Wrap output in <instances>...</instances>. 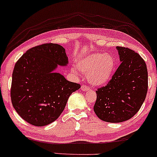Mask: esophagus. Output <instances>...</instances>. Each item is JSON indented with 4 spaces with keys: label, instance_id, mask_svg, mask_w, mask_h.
<instances>
[{
    "label": "esophagus",
    "instance_id": "obj_1",
    "mask_svg": "<svg viewBox=\"0 0 157 157\" xmlns=\"http://www.w3.org/2000/svg\"><path fill=\"white\" fill-rule=\"evenodd\" d=\"M81 89H82V90H83V91H88L90 90V88L87 87V86H86V85H82V87H81Z\"/></svg>",
    "mask_w": 157,
    "mask_h": 157
}]
</instances>
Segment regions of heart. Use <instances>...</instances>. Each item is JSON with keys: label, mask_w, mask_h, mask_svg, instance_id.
I'll use <instances>...</instances> for the list:
<instances>
[{"label": "heart", "mask_w": 157, "mask_h": 157, "mask_svg": "<svg viewBox=\"0 0 157 157\" xmlns=\"http://www.w3.org/2000/svg\"><path fill=\"white\" fill-rule=\"evenodd\" d=\"M77 67L87 74V81L92 85L102 86L111 79L116 68V59L110 53L94 52L79 60ZM72 71L77 74L75 70Z\"/></svg>", "instance_id": "1"}]
</instances>
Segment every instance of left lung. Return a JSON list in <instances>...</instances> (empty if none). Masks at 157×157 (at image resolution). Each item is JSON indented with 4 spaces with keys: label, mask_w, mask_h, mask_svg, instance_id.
I'll return each mask as SVG.
<instances>
[{
    "label": "left lung",
    "mask_w": 157,
    "mask_h": 157,
    "mask_svg": "<svg viewBox=\"0 0 157 157\" xmlns=\"http://www.w3.org/2000/svg\"><path fill=\"white\" fill-rule=\"evenodd\" d=\"M121 64L105 87L96 90L93 110L102 121L119 123L140 110L147 91V66L138 53L117 47Z\"/></svg>",
    "instance_id": "1"
}]
</instances>
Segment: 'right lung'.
<instances>
[{
  "label": "right lung",
  "instance_id": "right-lung-1",
  "mask_svg": "<svg viewBox=\"0 0 157 157\" xmlns=\"http://www.w3.org/2000/svg\"><path fill=\"white\" fill-rule=\"evenodd\" d=\"M67 64L65 49L52 43L33 47L19 59L12 73L11 99L23 119L41 127L60 117L70 95L81 87L56 73L58 66Z\"/></svg>",
  "mask_w": 157,
  "mask_h": 157
}]
</instances>
